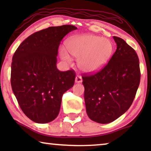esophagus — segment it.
I'll list each match as a JSON object with an SVG mask.
<instances>
[{
	"label": "esophagus",
	"mask_w": 151,
	"mask_h": 151,
	"mask_svg": "<svg viewBox=\"0 0 151 151\" xmlns=\"http://www.w3.org/2000/svg\"><path fill=\"white\" fill-rule=\"evenodd\" d=\"M75 81L76 83H80V82H81L82 81V77L80 76H77L76 77V80Z\"/></svg>",
	"instance_id": "34e87169"
}]
</instances>
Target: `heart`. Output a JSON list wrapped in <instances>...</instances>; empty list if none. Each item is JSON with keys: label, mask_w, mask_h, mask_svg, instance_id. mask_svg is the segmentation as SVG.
Instances as JSON below:
<instances>
[{"label": "heart", "mask_w": 151, "mask_h": 151, "mask_svg": "<svg viewBox=\"0 0 151 151\" xmlns=\"http://www.w3.org/2000/svg\"><path fill=\"white\" fill-rule=\"evenodd\" d=\"M68 52L78 59V65L85 73L100 70L111 58L113 45L111 40L93 35L71 37L65 42ZM61 58L69 63L71 59L64 49L60 50Z\"/></svg>", "instance_id": "b5f03b06"}]
</instances>
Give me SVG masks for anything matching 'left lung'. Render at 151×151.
<instances>
[{
    "label": "left lung",
    "mask_w": 151,
    "mask_h": 151,
    "mask_svg": "<svg viewBox=\"0 0 151 151\" xmlns=\"http://www.w3.org/2000/svg\"><path fill=\"white\" fill-rule=\"evenodd\" d=\"M117 49L104 67L94 74H83L84 101L88 116L108 124L131 106L140 82L139 58L123 39L113 36Z\"/></svg>",
    "instance_id": "obj_1"
}]
</instances>
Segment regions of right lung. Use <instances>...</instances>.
I'll return each mask as SVG.
<instances>
[{
	"mask_svg": "<svg viewBox=\"0 0 151 151\" xmlns=\"http://www.w3.org/2000/svg\"><path fill=\"white\" fill-rule=\"evenodd\" d=\"M73 25L50 27L27 37L12 58L11 84L18 104L34 122L48 123L56 118L64 93L75 82L73 70L57 69L61 40Z\"/></svg>",
	"mask_w": 151,
	"mask_h": 151,
	"instance_id": "add662e5",
	"label": "right lung"
}]
</instances>
